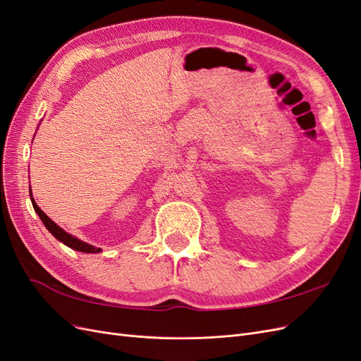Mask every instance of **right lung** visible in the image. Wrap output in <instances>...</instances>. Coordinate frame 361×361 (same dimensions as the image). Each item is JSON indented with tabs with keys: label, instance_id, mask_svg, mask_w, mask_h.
Returning a JSON list of instances; mask_svg holds the SVG:
<instances>
[{
	"label": "right lung",
	"instance_id": "right-lung-1",
	"mask_svg": "<svg viewBox=\"0 0 361 361\" xmlns=\"http://www.w3.org/2000/svg\"><path fill=\"white\" fill-rule=\"evenodd\" d=\"M30 199H31L32 207H35V211L37 212V215H39V218L42 220V223L45 224V227L51 232V235H52L54 238H56V239H59L60 243H63L64 245H68V247L72 248V250L81 251V253H99V251H102L101 248H96V247H93V245H90V244H87V243H84V241H80L78 238L72 236V235L68 233L66 231H63V228H61L60 226H57L56 223H54V221L51 220V218L37 206V203L35 202V199H32L31 187H30Z\"/></svg>",
	"mask_w": 361,
	"mask_h": 361
}]
</instances>
